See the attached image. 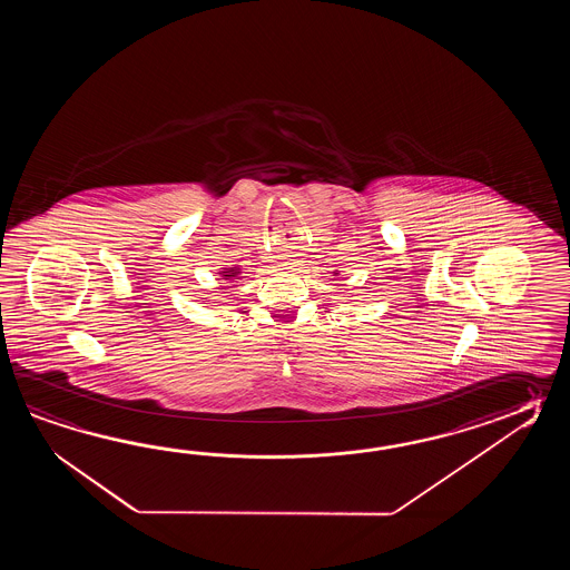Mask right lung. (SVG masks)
Returning <instances> with one entry per match:
<instances>
[{
	"instance_id": "1",
	"label": "right lung",
	"mask_w": 570,
	"mask_h": 570,
	"mask_svg": "<svg viewBox=\"0 0 570 570\" xmlns=\"http://www.w3.org/2000/svg\"><path fill=\"white\" fill-rule=\"evenodd\" d=\"M243 271L238 267H232V268H224V271H219L218 275L222 277V279L230 281L236 279L238 275H240Z\"/></svg>"
}]
</instances>
